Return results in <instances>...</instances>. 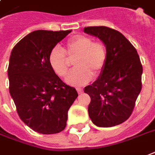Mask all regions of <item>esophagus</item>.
<instances>
[{"mask_svg": "<svg viewBox=\"0 0 155 155\" xmlns=\"http://www.w3.org/2000/svg\"><path fill=\"white\" fill-rule=\"evenodd\" d=\"M76 90H77V92H78V93H79V94H81V93H83L82 88H76Z\"/></svg>", "mask_w": 155, "mask_h": 155, "instance_id": "34e87169", "label": "esophagus"}]
</instances>
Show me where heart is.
Here are the masks:
<instances>
[{
    "label": "heart",
    "instance_id": "obj_1",
    "mask_svg": "<svg viewBox=\"0 0 155 155\" xmlns=\"http://www.w3.org/2000/svg\"><path fill=\"white\" fill-rule=\"evenodd\" d=\"M75 58V68L67 75L66 81L71 85H85L93 75L97 77L102 72L107 60L106 47L90 37L77 35L67 42L66 52L59 46L54 47L49 52V63L57 75L64 77L69 69V59Z\"/></svg>",
    "mask_w": 155,
    "mask_h": 155
}]
</instances>
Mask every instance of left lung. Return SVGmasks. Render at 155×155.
I'll list each match as a JSON object with an SVG mask.
<instances>
[{
  "label": "left lung",
  "instance_id": "1",
  "mask_svg": "<svg viewBox=\"0 0 155 155\" xmlns=\"http://www.w3.org/2000/svg\"><path fill=\"white\" fill-rule=\"evenodd\" d=\"M84 31L106 45L107 60L98 79L86 86L91 98L88 115L97 127L122 124L132 114L141 90L142 65L134 46L124 35L112 28L87 27Z\"/></svg>",
  "mask_w": 155,
  "mask_h": 155
}]
</instances>
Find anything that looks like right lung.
Returning <instances> with one entry per match:
<instances>
[{
    "instance_id": "obj_1",
    "label": "right lung",
    "mask_w": 155,
    "mask_h": 155,
    "mask_svg": "<svg viewBox=\"0 0 155 155\" xmlns=\"http://www.w3.org/2000/svg\"><path fill=\"white\" fill-rule=\"evenodd\" d=\"M71 31H32L14 47L9 57L10 96L21 120L39 133L64 130L68 110L78 97L75 88L62 82L49 63L50 50Z\"/></svg>"
}]
</instances>
